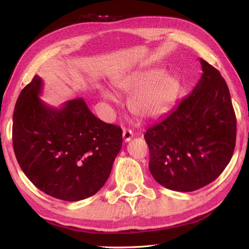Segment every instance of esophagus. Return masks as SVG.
<instances>
[{
    "instance_id": "34e87169",
    "label": "esophagus",
    "mask_w": 249,
    "mask_h": 249,
    "mask_svg": "<svg viewBox=\"0 0 249 249\" xmlns=\"http://www.w3.org/2000/svg\"><path fill=\"white\" fill-rule=\"evenodd\" d=\"M133 136H134V134H133V132L131 130H125V129L124 130V132H123V138H124V142H129L133 138Z\"/></svg>"
}]
</instances>
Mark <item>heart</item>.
Returning <instances> with one entry per match:
<instances>
[{
	"mask_svg": "<svg viewBox=\"0 0 249 249\" xmlns=\"http://www.w3.org/2000/svg\"><path fill=\"white\" fill-rule=\"evenodd\" d=\"M115 88L131 93L127 107L136 116L154 118L163 115L177 102L180 82L173 73L155 69L144 71H134L113 82ZM102 95L110 101L115 97L107 89H102Z\"/></svg>",
	"mask_w": 249,
	"mask_h": 249,
	"instance_id": "heart-1",
	"label": "heart"
}]
</instances>
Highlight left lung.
I'll list each match as a JSON object with an SVG mask.
<instances>
[{
  "label": "left lung",
  "mask_w": 249,
  "mask_h": 249,
  "mask_svg": "<svg viewBox=\"0 0 249 249\" xmlns=\"http://www.w3.org/2000/svg\"><path fill=\"white\" fill-rule=\"evenodd\" d=\"M199 61L202 74L192 92L144 135L150 173L173 191L212 183L235 149L237 123L229 87L215 67Z\"/></svg>",
  "instance_id": "8db88e82"
}]
</instances>
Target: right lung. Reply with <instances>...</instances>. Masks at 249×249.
<instances>
[{"label": "right lung", "mask_w": 249, "mask_h": 249, "mask_svg": "<svg viewBox=\"0 0 249 249\" xmlns=\"http://www.w3.org/2000/svg\"><path fill=\"white\" fill-rule=\"evenodd\" d=\"M39 76L21 90L13 113L12 141L26 177L51 196L78 201L106 183L123 146L119 126L102 122L82 97L60 108L40 100Z\"/></svg>", "instance_id": "add662e5"}]
</instances>
